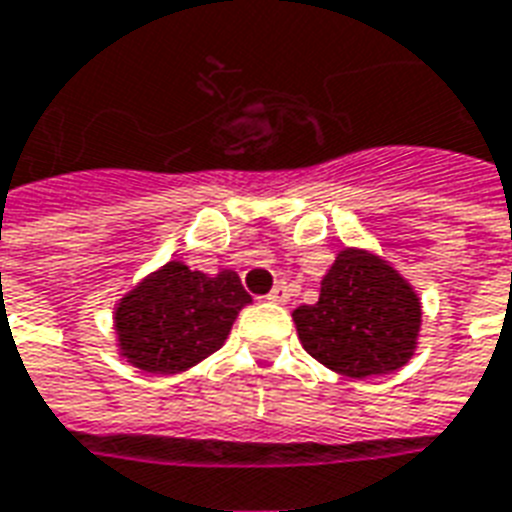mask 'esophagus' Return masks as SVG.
I'll return each mask as SVG.
<instances>
[{
    "label": "esophagus",
    "instance_id": "34e87169",
    "mask_svg": "<svg viewBox=\"0 0 512 512\" xmlns=\"http://www.w3.org/2000/svg\"><path fill=\"white\" fill-rule=\"evenodd\" d=\"M268 300H271V303H287V300H290V287L284 282H279L271 292H268Z\"/></svg>",
    "mask_w": 512,
    "mask_h": 512
}]
</instances>
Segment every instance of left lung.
I'll return each instance as SVG.
<instances>
[{
    "label": "left lung",
    "mask_w": 512,
    "mask_h": 512,
    "mask_svg": "<svg viewBox=\"0 0 512 512\" xmlns=\"http://www.w3.org/2000/svg\"><path fill=\"white\" fill-rule=\"evenodd\" d=\"M303 349L325 368L368 378L413 357L421 303L392 265L365 249H343L322 279L314 306L292 311Z\"/></svg>",
    "instance_id": "left-lung-1"
}]
</instances>
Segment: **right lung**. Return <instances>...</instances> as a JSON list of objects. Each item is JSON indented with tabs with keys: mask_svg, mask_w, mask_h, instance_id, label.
I'll return each instance as SVG.
<instances>
[{
	"mask_svg": "<svg viewBox=\"0 0 512 512\" xmlns=\"http://www.w3.org/2000/svg\"><path fill=\"white\" fill-rule=\"evenodd\" d=\"M252 303L236 271L206 276L171 260L115 308L120 354L147 373H179L206 360Z\"/></svg>",
	"mask_w": 512,
	"mask_h": 512,
	"instance_id": "1",
	"label": "right lung"
}]
</instances>
